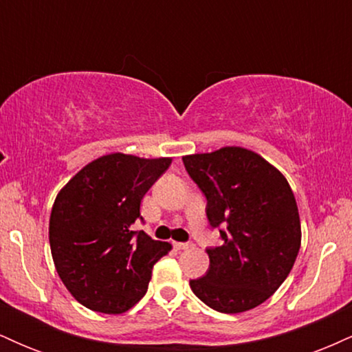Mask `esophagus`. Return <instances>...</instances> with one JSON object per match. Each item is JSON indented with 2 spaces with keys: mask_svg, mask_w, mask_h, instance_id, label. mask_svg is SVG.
I'll use <instances>...</instances> for the list:
<instances>
[{
  "mask_svg": "<svg viewBox=\"0 0 352 352\" xmlns=\"http://www.w3.org/2000/svg\"><path fill=\"white\" fill-rule=\"evenodd\" d=\"M173 246H175L177 250H190V248H193V243L192 241H185V243H179V241H175Z\"/></svg>",
  "mask_w": 352,
  "mask_h": 352,
  "instance_id": "obj_1",
  "label": "esophagus"
}]
</instances>
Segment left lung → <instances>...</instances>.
Segmentation results:
<instances>
[{
	"mask_svg": "<svg viewBox=\"0 0 352 352\" xmlns=\"http://www.w3.org/2000/svg\"><path fill=\"white\" fill-rule=\"evenodd\" d=\"M182 160L207 199L208 225L223 240L207 248V273L190 280V288L220 313L256 308L280 288L300 252L301 223L292 187L263 157L241 147Z\"/></svg>",
	"mask_w": 352,
	"mask_h": 352,
	"instance_id": "left-lung-1",
	"label": "left lung"
}]
</instances>
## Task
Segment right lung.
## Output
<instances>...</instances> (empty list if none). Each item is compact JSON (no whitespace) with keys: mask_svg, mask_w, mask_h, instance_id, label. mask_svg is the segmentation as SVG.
Returning a JSON list of instances; mask_svg holds the SVG:
<instances>
[{"mask_svg":"<svg viewBox=\"0 0 352 352\" xmlns=\"http://www.w3.org/2000/svg\"><path fill=\"white\" fill-rule=\"evenodd\" d=\"M172 159L111 153L67 182L50 218V245L59 278L86 308L106 314L131 309L147 293L152 268L172 250L132 225L140 201Z\"/></svg>","mask_w":352,"mask_h":352,"instance_id":"obj_1","label":"right lung"}]
</instances>
